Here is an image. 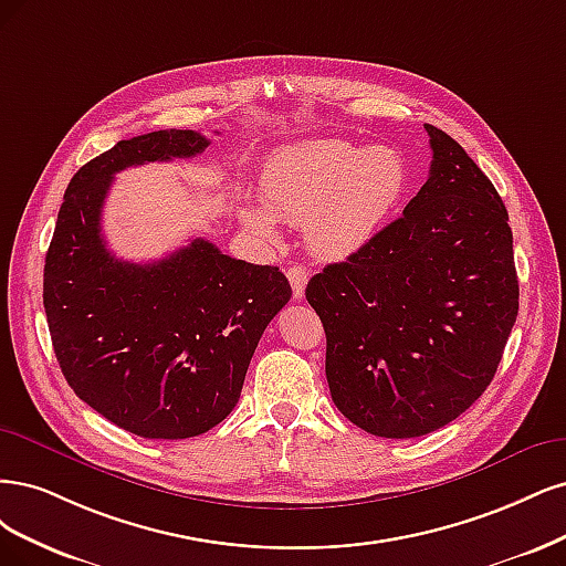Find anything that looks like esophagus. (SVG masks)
<instances>
[{"label":"esophagus","instance_id":"esophagus-1","mask_svg":"<svg viewBox=\"0 0 566 566\" xmlns=\"http://www.w3.org/2000/svg\"><path fill=\"white\" fill-rule=\"evenodd\" d=\"M286 277L291 284V291H294V298H303L305 294V284H307V270L303 265H291L286 270Z\"/></svg>","mask_w":566,"mask_h":566}]
</instances>
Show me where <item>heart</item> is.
<instances>
[{
	"mask_svg": "<svg viewBox=\"0 0 566 566\" xmlns=\"http://www.w3.org/2000/svg\"><path fill=\"white\" fill-rule=\"evenodd\" d=\"M409 186V164L390 145L359 148L338 138L305 140L272 157L261 174V207H244L242 221L275 244L277 226H305V242L319 259L343 261L367 247L395 213Z\"/></svg>",
	"mask_w": 566,
	"mask_h": 566,
	"instance_id": "b5f03b06",
	"label": "heart"
}]
</instances>
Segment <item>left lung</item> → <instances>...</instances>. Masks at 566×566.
<instances>
[{"label":"left lung","instance_id":"obj_1","mask_svg":"<svg viewBox=\"0 0 566 566\" xmlns=\"http://www.w3.org/2000/svg\"><path fill=\"white\" fill-rule=\"evenodd\" d=\"M426 132L430 176L405 213L305 289L334 405L390 440L428 434L475 402L520 310L503 199L459 143Z\"/></svg>","mask_w":566,"mask_h":566}]
</instances>
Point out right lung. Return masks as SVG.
I'll return each mask as SVG.
<instances>
[{"label": "right lung", "mask_w": 566, "mask_h": 566, "mask_svg": "<svg viewBox=\"0 0 566 566\" xmlns=\"http://www.w3.org/2000/svg\"><path fill=\"white\" fill-rule=\"evenodd\" d=\"M209 140L164 129L119 140L72 176L44 265L53 353L70 388L107 421L148 440H186L240 399L253 350L291 298L275 265L192 240L155 263L119 261L101 213L115 174L205 153Z\"/></svg>", "instance_id": "1"}]
</instances>
